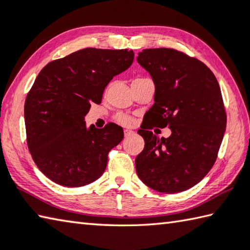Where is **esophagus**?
Listing matches in <instances>:
<instances>
[{"label":"esophagus","mask_w":250,"mask_h":250,"mask_svg":"<svg viewBox=\"0 0 250 250\" xmlns=\"http://www.w3.org/2000/svg\"><path fill=\"white\" fill-rule=\"evenodd\" d=\"M133 133H134V131L130 130V129H125V137H130V135H132Z\"/></svg>","instance_id":"34e87169"}]
</instances>
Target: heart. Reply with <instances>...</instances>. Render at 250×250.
I'll use <instances>...</instances> for the list:
<instances>
[{"label": "heart", "instance_id": "heart-1", "mask_svg": "<svg viewBox=\"0 0 250 250\" xmlns=\"http://www.w3.org/2000/svg\"><path fill=\"white\" fill-rule=\"evenodd\" d=\"M117 121L119 122V124H121V125H131V122H132V119H131V118L129 116H126V115H118L117 116Z\"/></svg>", "mask_w": 250, "mask_h": 250}]
</instances>
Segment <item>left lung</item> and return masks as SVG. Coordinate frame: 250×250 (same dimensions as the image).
Listing matches in <instances>:
<instances>
[{
	"label": "left lung",
	"mask_w": 250,
	"mask_h": 250,
	"mask_svg": "<svg viewBox=\"0 0 250 250\" xmlns=\"http://www.w3.org/2000/svg\"><path fill=\"white\" fill-rule=\"evenodd\" d=\"M137 61L155 84L154 104L146 112L151 124L138 131L144 148L135 158L139 178L158 192L185 191L214 165L226 129L220 85L212 71L174 49H145ZM154 125L172 131L160 139Z\"/></svg>",
	"instance_id": "left-lung-1"
}]
</instances>
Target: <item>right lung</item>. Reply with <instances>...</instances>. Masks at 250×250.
<instances>
[{
  "label": "right lung",
  "mask_w": 250,
  "mask_h": 250,
  "mask_svg": "<svg viewBox=\"0 0 250 250\" xmlns=\"http://www.w3.org/2000/svg\"><path fill=\"white\" fill-rule=\"evenodd\" d=\"M133 59L132 50L86 48L40 71L25 102L27 144L36 165L53 183L82 187L104 174L108 153L124 139V130L115 124L86 126L84 117Z\"/></svg>",
  "instance_id": "right-lung-1"
}]
</instances>
